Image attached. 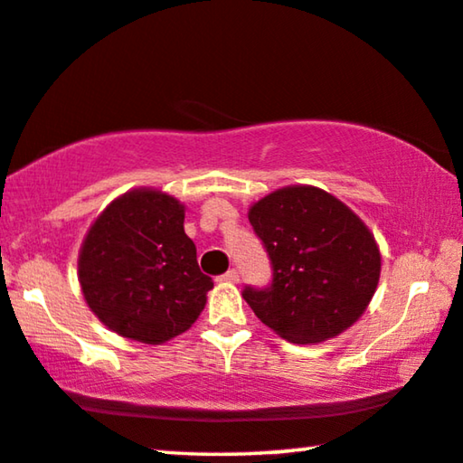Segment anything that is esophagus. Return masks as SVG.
<instances>
[{
  "label": "esophagus",
  "instance_id": "34e87169",
  "mask_svg": "<svg viewBox=\"0 0 463 463\" xmlns=\"http://www.w3.org/2000/svg\"><path fill=\"white\" fill-rule=\"evenodd\" d=\"M220 281H224V283H237L239 281V273L235 269H231L228 270V273H224L220 277Z\"/></svg>",
  "mask_w": 463,
  "mask_h": 463
}]
</instances>
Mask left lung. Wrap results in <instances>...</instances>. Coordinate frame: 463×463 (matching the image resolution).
<instances>
[{"label": "left lung", "mask_w": 463, "mask_h": 463, "mask_svg": "<svg viewBox=\"0 0 463 463\" xmlns=\"http://www.w3.org/2000/svg\"><path fill=\"white\" fill-rule=\"evenodd\" d=\"M248 218L273 262L270 288L243 289L264 326L311 345L362 317L377 292L381 251L360 215L322 188L296 184L256 201Z\"/></svg>", "instance_id": "1"}]
</instances>
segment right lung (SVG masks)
<instances>
[{
    "label": "right lung",
    "mask_w": 463,
    "mask_h": 463,
    "mask_svg": "<svg viewBox=\"0 0 463 463\" xmlns=\"http://www.w3.org/2000/svg\"><path fill=\"white\" fill-rule=\"evenodd\" d=\"M186 207L158 188H133L97 215L78 254L89 309L118 336L163 345L205 309L212 277L184 232Z\"/></svg>",
    "instance_id": "obj_1"
}]
</instances>
